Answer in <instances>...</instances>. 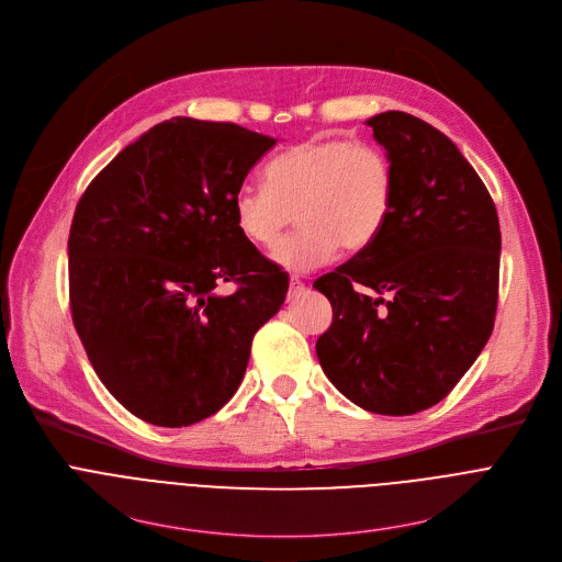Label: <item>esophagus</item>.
<instances>
[{
	"instance_id": "esophagus-1",
	"label": "esophagus",
	"mask_w": 562,
	"mask_h": 562,
	"mask_svg": "<svg viewBox=\"0 0 562 562\" xmlns=\"http://www.w3.org/2000/svg\"><path fill=\"white\" fill-rule=\"evenodd\" d=\"M306 293V286H304V282L297 278V276H293L291 280H289V302H293V300H300L302 295Z\"/></svg>"
}]
</instances>
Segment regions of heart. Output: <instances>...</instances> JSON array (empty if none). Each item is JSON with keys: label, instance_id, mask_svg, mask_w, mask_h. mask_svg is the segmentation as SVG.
Instances as JSON below:
<instances>
[{"label": "heart", "instance_id": "1", "mask_svg": "<svg viewBox=\"0 0 562 562\" xmlns=\"http://www.w3.org/2000/svg\"><path fill=\"white\" fill-rule=\"evenodd\" d=\"M395 200L389 155L373 142L308 139L265 169V184L237 189L233 222L247 243L271 249L284 228L302 231L273 251L289 271H311L331 262L340 247L362 251L386 226Z\"/></svg>", "mask_w": 562, "mask_h": 562}]
</instances>
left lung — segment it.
I'll return each instance as SVG.
<instances>
[{
    "label": "left lung",
    "mask_w": 562,
    "mask_h": 562,
    "mask_svg": "<svg viewBox=\"0 0 562 562\" xmlns=\"http://www.w3.org/2000/svg\"><path fill=\"white\" fill-rule=\"evenodd\" d=\"M367 124L393 165V211L373 245L313 282L334 306L315 351L351 403L412 416L447 397L494 331L501 224L445 133L403 111Z\"/></svg>",
    "instance_id": "1"
}]
</instances>
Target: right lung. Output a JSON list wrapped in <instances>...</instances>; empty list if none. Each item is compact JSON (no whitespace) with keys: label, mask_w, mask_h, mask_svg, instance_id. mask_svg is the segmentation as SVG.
Wrapping results in <instances>:
<instances>
[{"label":"right lung","mask_w":562,"mask_h":562,"mask_svg":"<svg viewBox=\"0 0 562 562\" xmlns=\"http://www.w3.org/2000/svg\"><path fill=\"white\" fill-rule=\"evenodd\" d=\"M278 139L173 117L115 155L68 235L72 325L122 407L157 427L220 412L289 276L239 235L233 198ZM233 281L222 296L216 286Z\"/></svg>","instance_id":"1"}]
</instances>
